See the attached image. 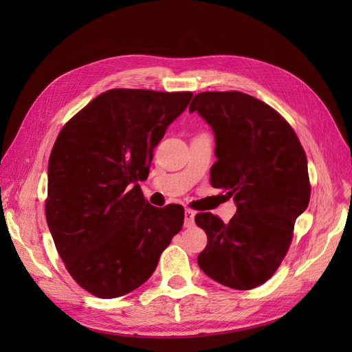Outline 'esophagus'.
<instances>
[{
	"mask_svg": "<svg viewBox=\"0 0 352 352\" xmlns=\"http://www.w3.org/2000/svg\"><path fill=\"white\" fill-rule=\"evenodd\" d=\"M194 219H195V211L190 208H186L185 210V228H192Z\"/></svg>",
	"mask_w": 352,
	"mask_h": 352,
	"instance_id": "obj_1",
	"label": "esophagus"
}]
</instances>
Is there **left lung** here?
Returning a JSON list of instances; mask_svg holds the SVG:
<instances>
[{
    "label": "left lung",
    "mask_w": 352,
    "mask_h": 352,
    "mask_svg": "<svg viewBox=\"0 0 352 352\" xmlns=\"http://www.w3.org/2000/svg\"><path fill=\"white\" fill-rule=\"evenodd\" d=\"M189 111H197L216 136L211 185L236 204L228 225L211 212L195 216L208 238L198 265L232 289H252L278 270L295 220L308 207L305 153L291 124L248 94L201 92Z\"/></svg>",
    "instance_id": "left-lung-1"
}]
</instances>
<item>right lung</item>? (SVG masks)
I'll use <instances>...</instances> for the list:
<instances>
[{
    "mask_svg": "<svg viewBox=\"0 0 352 352\" xmlns=\"http://www.w3.org/2000/svg\"><path fill=\"white\" fill-rule=\"evenodd\" d=\"M190 98L192 92L110 89L58 133L45 216L67 272L89 294L109 300L140 287L182 229L184 207H153L138 182Z\"/></svg>",
    "mask_w": 352,
    "mask_h": 352,
    "instance_id": "1",
    "label": "right lung"
}]
</instances>
